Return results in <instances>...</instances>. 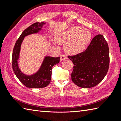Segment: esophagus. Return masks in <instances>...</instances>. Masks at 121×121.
I'll return each mask as SVG.
<instances>
[{
  "label": "esophagus",
  "mask_w": 121,
  "mask_h": 121,
  "mask_svg": "<svg viewBox=\"0 0 121 121\" xmlns=\"http://www.w3.org/2000/svg\"><path fill=\"white\" fill-rule=\"evenodd\" d=\"M66 59H67V57L64 54H62L60 56V61H62Z\"/></svg>",
  "instance_id": "esophagus-1"
}]
</instances>
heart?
<instances>
[{"instance_id":"1","label":"heart","mask_w":121,"mask_h":121,"mask_svg":"<svg viewBox=\"0 0 121 121\" xmlns=\"http://www.w3.org/2000/svg\"><path fill=\"white\" fill-rule=\"evenodd\" d=\"M89 30L79 26H73L56 36L57 43L65 44V52L71 55H76L84 51L91 39Z\"/></svg>"}]
</instances>
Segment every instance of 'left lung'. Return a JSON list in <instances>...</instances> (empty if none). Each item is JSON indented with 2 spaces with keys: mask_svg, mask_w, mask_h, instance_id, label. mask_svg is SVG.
Listing matches in <instances>:
<instances>
[{
  "mask_svg": "<svg viewBox=\"0 0 121 121\" xmlns=\"http://www.w3.org/2000/svg\"><path fill=\"white\" fill-rule=\"evenodd\" d=\"M68 57L73 64L71 80L82 88L98 85L105 77L109 68V48L102 35L95 36L85 51Z\"/></svg>",
  "mask_w": 121,
  "mask_h": 121,
  "instance_id": "1",
  "label": "left lung"
}]
</instances>
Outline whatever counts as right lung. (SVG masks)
<instances>
[{
  "label": "right lung",
  "mask_w": 121,
  "mask_h": 121,
  "mask_svg": "<svg viewBox=\"0 0 121 121\" xmlns=\"http://www.w3.org/2000/svg\"><path fill=\"white\" fill-rule=\"evenodd\" d=\"M45 22H36L24 30L16 41L12 54V67L15 75L19 81L29 88H43L50 84L52 75V67L60 62V57L45 56L40 68L34 73L26 75L22 73L19 68V60L21 44L26 36L39 33Z\"/></svg>",
  "instance_id": "1"
}]
</instances>
